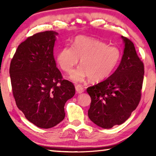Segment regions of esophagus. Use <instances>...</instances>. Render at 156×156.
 Instances as JSON below:
<instances>
[{"label": "esophagus", "instance_id": "1", "mask_svg": "<svg viewBox=\"0 0 156 156\" xmlns=\"http://www.w3.org/2000/svg\"><path fill=\"white\" fill-rule=\"evenodd\" d=\"M75 89H76V93H78V94H81V93L84 92V88H83L82 86H80V85H76V86L75 87Z\"/></svg>", "mask_w": 156, "mask_h": 156}]
</instances>
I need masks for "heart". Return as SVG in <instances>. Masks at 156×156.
I'll return each mask as SVG.
<instances>
[{
  "mask_svg": "<svg viewBox=\"0 0 156 156\" xmlns=\"http://www.w3.org/2000/svg\"><path fill=\"white\" fill-rule=\"evenodd\" d=\"M121 50L99 40L77 36L72 47L65 46L57 54V62L63 71L69 73L77 65V69L70 75L75 82H84L87 78L99 82L108 77L116 69L121 59Z\"/></svg>",
  "mask_w": 156,
  "mask_h": 156,
  "instance_id": "heart-1",
  "label": "heart"
}]
</instances>
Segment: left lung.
I'll list each match as a JSON object with an SVG mask.
<instances>
[{"label":"left lung","mask_w":156,"mask_h":156,"mask_svg":"<svg viewBox=\"0 0 156 156\" xmlns=\"http://www.w3.org/2000/svg\"><path fill=\"white\" fill-rule=\"evenodd\" d=\"M121 39L124 49L118 68L106 80L87 89L91 99L89 118L103 129L124 123L138 106L141 96L144 63L133 42L123 36Z\"/></svg>","instance_id":"8db88e82"}]
</instances>
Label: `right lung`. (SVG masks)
<instances>
[{
    "mask_svg": "<svg viewBox=\"0 0 156 156\" xmlns=\"http://www.w3.org/2000/svg\"><path fill=\"white\" fill-rule=\"evenodd\" d=\"M58 33L45 31L19 44L10 66L16 105L25 118L41 129H50L65 119V105L74 97L72 82L62 80L53 49Z\"/></svg>",
    "mask_w": 156,
    "mask_h": 156,
    "instance_id": "add662e5",
    "label": "right lung"
}]
</instances>
